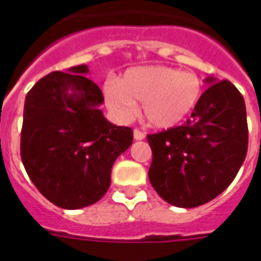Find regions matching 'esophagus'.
Here are the masks:
<instances>
[{
  "instance_id": "34e87169",
  "label": "esophagus",
  "mask_w": 261,
  "mask_h": 261,
  "mask_svg": "<svg viewBox=\"0 0 261 261\" xmlns=\"http://www.w3.org/2000/svg\"><path fill=\"white\" fill-rule=\"evenodd\" d=\"M145 138V134H143L142 131L138 130V128H135L134 130V139L135 141H142Z\"/></svg>"
}]
</instances>
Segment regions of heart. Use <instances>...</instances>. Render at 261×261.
Instances as JSON below:
<instances>
[{
    "label": "heart",
    "instance_id": "obj_1",
    "mask_svg": "<svg viewBox=\"0 0 261 261\" xmlns=\"http://www.w3.org/2000/svg\"><path fill=\"white\" fill-rule=\"evenodd\" d=\"M203 96V83L194 73L167 66L133 67L119 83L104 85V97L119 118L135 112L137 102H143L142 114L147 124L168 130L181 124L198 107Z\"/></svg>",
    "mask_w": 261,
    "mask_h": 261
}]
</instances>
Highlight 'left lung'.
<instances>
[{"instance_id":"1","label":"left lung","mask_w":261,"mask_h":261,"mask_svg":"<svg viewBox=\"0 0 261 261\" xmlns=\"http://www.w3.org/2000/svg\"><path fill=\"white\" fill-rule=\"evenodd\" d=\"M204 81L210 87L182 126L147 135L151 186L165 202L182 208L202 206L222 194L248 150L243 94L227 80Z\"/></svg>"}]
</instances>
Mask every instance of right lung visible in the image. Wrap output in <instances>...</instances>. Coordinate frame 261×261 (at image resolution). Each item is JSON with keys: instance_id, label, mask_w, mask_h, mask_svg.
<instances>
[{"instance_id": "add662e5", "label": "right lung", "mask_w": 261, "mask_h": 261, "mask_svg": "<svg viewBox=\"0 0 261 261\" xmlns=\"http://www.w3.org/2000/svg\"><path fill=\"white\" fill-rule=\"evenodd\" d=\"M87 65L44 75L27 93L21 160L40 194L77 210L98 202L111 184L115 160L131 146L133 130L108 122L100 88Z\"/></svg>"}]
</instances>
